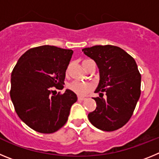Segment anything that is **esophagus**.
Segmentation results:
<instances>
[{"label": "esophagus", "instance_id": "obj_1", "mask_svg": "<svg viewBox=\"0 0 159 159\" xmlns=\"http://www.w3.org/2000/svg\"><path fill=\"white\" fill-rule=\"evenodd\" d=\"M85 99V98L84 97H80V96H79L78 97V100H80V101H83Z\"/></svg>", "mask_w": 159, "mask_h": 159}]
</instances>
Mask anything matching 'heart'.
I'll return each instance as SVG.
<instances>
[{"instance_id":"b5f03b06","label":"heart","mask_w":159,"mask_h":159,"mask_svg":"<svg viewBox=\"0 0 159 159\" xmlns=\"http://www.w3.org/2000/svg\"><path fill=\"white\" fill-rule=\"evenodd\" d=\"M68 88H69V89L71 91H72L73 92H75L76 95L83 96V95L88 93L92 89V85L88 84V83L75 80L71 82L69 84Z\"/></svg>"}]
</instances>
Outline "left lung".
Masks as SVG:
<instances>
[{"label": "left lung", "mask_w": 159, "mask_h": 159, "mask_svg": "<svg viewBox=\"0 0 159 159\" xmlns=\"http://www.w3.org/2000/svg\"><path fill=\"white\" fill-rule=\"evenodd\" d=\"M82 51L99 69L95 90L99 97L94 98L97 107L88 114L89 121L104 131L121 128L133 115L141 94V74L135 60L117 46L95 45Z\"/></svg>", "instance_id": "left-lung-1"}]
</instances>
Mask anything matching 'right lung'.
<instances>
[{
	"instance_id": "right-lung-1",
	"label": "right lung",
	"mask_w": 159,
	"mask_h": 159,
	"mask_svg": "<svg viewBox=\"0 0 159 159\" xmlns=\"http://www.w3.org/2000/svg\"><path fill=\"white\" fill-rule=\"evenodd\" d=\"M72 54L71 49L39 46L25 52L14 67L11 99L20 119L32 130L51 134L67 121L71 105L77 101L76 95L67 89L64 94L52 95V88H64Z\"/></svg>"
}]
</instances>
